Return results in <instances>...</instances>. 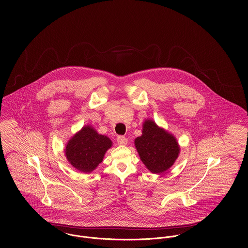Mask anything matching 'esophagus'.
I'll use <instances>...</instances> for the list:
<instances>
[{"mask_svg":"<svg viewBox=\"0 0 248 248\" xmlns=\"http://www.w3.org/2000/svg\"><path fill=\"white\" fill-rule=\"evenodd\" d=\"M116 141H117V143H118V145H120V146H124V145H126V144H127L128 140H127L125 137L119 136V137H117V139H116Z\"/></svg>","mask_w":248,"mask_h":248,"instance_id":"esophagus-1","label":"esophagus"}]
</instances>
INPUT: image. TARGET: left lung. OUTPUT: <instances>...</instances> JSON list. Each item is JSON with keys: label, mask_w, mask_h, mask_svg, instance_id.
Instances as JSON below:
<instances>
[{"label": "left lung", "mask_w": 248, "mask_h": 248, "mask_svg": "<svg viewBox=\"0 0 248 248\" xmlns=\"http://www.w3.org/2000/svg\"><path fill=\"white\" fill-rule=\"evenodd\" d=\"M135 145L142 162L154 174H162L171 168L179 154L176 138L151 119L143 123L142 136L135 140Z\"/></svg>", "instance_id": "8db88e82"}]
</instances>
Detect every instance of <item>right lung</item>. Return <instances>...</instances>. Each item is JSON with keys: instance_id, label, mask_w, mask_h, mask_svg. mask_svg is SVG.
<instances>
[{"instance_id": "obj_1", "label": "right lung", "mask_w": 248, "mask_h": 248, "mask_svg": "<svg viewBox=\"0 0 248 248\" xmlns=\"http://www.w3.org/2000/svg\"><path fill=\"white\" fill-rule=\"evenodd\" d=\"M111 140L99 135L93 127L84 126L67 143L65 154L71 165L82 173L93 172L102 162Z\"/></svg>"}]
</instances>
